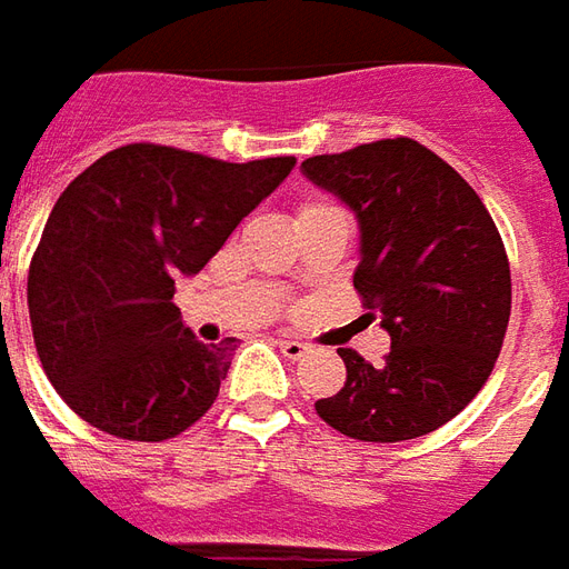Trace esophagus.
Here are the masks:
<instances>
[{
    "instance_id": "1",
    "label": "esophagus",
    "mask_w": 569,
    "mask_h": 569,
    "mask_svg": "<svg viewBox=\"0 0 569 569\" xmlns=\"http://www.w3.org/2000/svg\"><path fill=\"white\" fill-rule=\"evenodd\" d=\"M276 342H278V349H281V356L291 358V361H300V358L309 356V349H312L309 342L291 340V337H281V340H276Z\"/></svg>"
}]
</instances>
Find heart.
<instances>
[{"label": "heart", "instance_id": "1", "mask_svg": "<svg viewBox=\"0 0 569 569\" xmlns=\"http://www.w3.org/2000/svg\"><path fill=\"white\" fill-rule=\"evenodd\" d=\"M321 208H333V204H328V201H318V199L303 201V204H300V211H297V217H303V213L309 211H321Z\"/></svg>", "mask_w": 569, "mask_h": 569}]
</instances>
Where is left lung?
I'll use <instances>...</instances> for the list:
<instances>
[{
	"mask_svg": "<svg viewBox=\"0 0 569 569\" xmlns=\"http://www.w3.org/2000/svg\"><path fill=\"white\" fill-rule=\"evenodd\" d=\"M303 174L358 213L356 291L392 337L377 368L337 349L346 386L318 398V417L377 445L441 429L481 392L509 328L511 272L493 217L410 137L312 156Z\"/></svg>",
	"mask_w": 569,
	"mask_h": 569,
	"instance_id": "1",
	"label": "left lung"
}]
</instances>
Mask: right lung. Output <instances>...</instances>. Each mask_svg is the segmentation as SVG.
Returning a JSON list of instances; mask_svg holds the SVG:
<instances>
[{"mask_svg": "<svg viewBox=\"0 0 569 569\" xmlns=\"http://www.w3.org/2000/svg\"><path fill=\"white\" fill-rule=\"evenodd\" d=\"M293 164L128 143L60 192L27 306L39 361L72 413L124 441H168L211 410L236 340H196L171 303L174 278L196 276Z\"/></svg>", "mask_w": 569, "mask_h": 569, "instance_id": "obj_1", "label": "right lung"}]
</instances>
